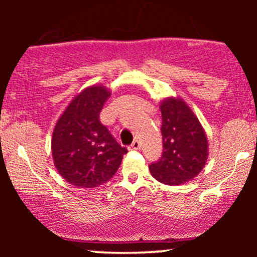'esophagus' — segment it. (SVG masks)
I'll return each instance as SVG.
<instances>
[{
    "mask_svg": "<svg viewBox=\"0 0 257 257\" xmlns=\"http://www.w3.org/2000/svg\"><path fill=\"white\" fill-rule=\"evenodd\" d=\"M140 141H138V140H134L133 141V144L131 145V147H129V149L131 150H139L140 149Z\"/></svg>",
    "mask_w": 257,
    "mask_h": 257,
    "instance_id": "1",
    "label": "esophagus"
}]
</instances>
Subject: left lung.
<instances>
[{
  "instance_id": "left-lung-1",
  "label": "left lung",
  "mask_w": 257,
  "mask_h": 257,
  "mask_svg": "<svg viewBox=\"0 0 257 257\" xmlns=\"http://www.w3.org/2000/svg\"><path fill=\"white\" fill-rule=\"evenodd\" d=\"M162 113L163 155L150 166V173L162 184L176 186L196 178L209 156L208 138L198 117L179 96L159 104Z\"/></svg>"
}]
</instances>
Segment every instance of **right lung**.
I'll return each mask as SVG.
<instances>
[{
    "mask_svg": "<svg viewBox=\"0 0 257 257\" xmlns=\"http://www.w3.org/2000/svg\"><path fill=\"white\" fill-rule=\"evenodd\" d=\"M110 94L102 84L84 88L66 106L53 129L54 166L61 178L76 187L104 185L128 152L100 123V111Z\"/></svg>",
    "mask_w": 257,
    "mask_h": 257,
    "instance_id": "obj_1",
    "label": "right lung"
}]
</instances>
